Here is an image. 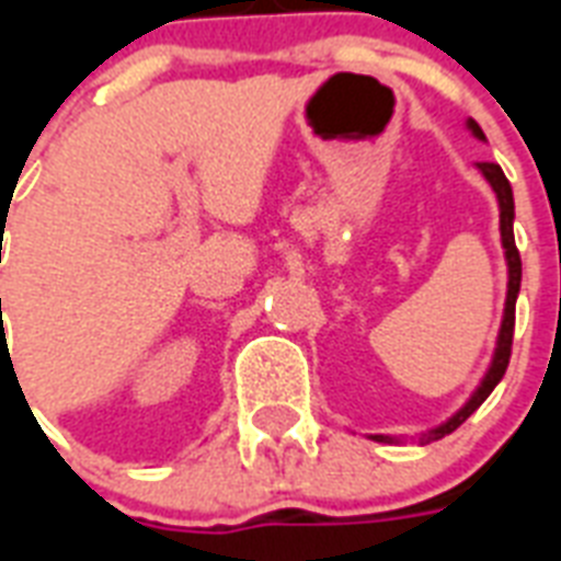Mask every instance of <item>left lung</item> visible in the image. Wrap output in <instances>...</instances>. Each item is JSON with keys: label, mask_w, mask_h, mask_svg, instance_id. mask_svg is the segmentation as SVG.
Masks as SVG:
<instances>
[{"label": "left lung", "mask_w": 561, "mask_h": 561, "mask_svg": "<svg viewBox=\"0 0 561 561\" xmlns=\"http://www.w3.org/2000/svg\"><path fill=\"white\" fill-rule=\"evenodd\" d=\"M466 127L471 130V136H478L480 142H486V136L480 130V125L474 118L466 122ZM480 174L486 178V183L492 186L497 197V209H501V244H504V255H506V273H510V282H506V306H504V320H501V332H497V343H495V355H492V364H489L486 375H483V381L478 383V390L471 392V399L462 404L457 413H454L448 422L443 425H436L434 431H427L422 434V443H431V439H443L445 434H451L457 427L466 422V419L474 413V410L489 399V392L495 390L497 381L504 378L506 367H510V355H513V332H515V299H518V290H522V255H518V247H515V236H513V220H515V201H513V186H510V180L504 178V171L497 162H478ZM378 443H383L387 436H373Z\"/></svg>", "instance_id": "left-lung-1"}]
</instances>
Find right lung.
Masks as SVG:
<instances>
[{"mask_svg": "<svg viewBox=\"0 0 561 561\" xmlns=\"http://www.w3.org/2000/svg\"><path fill=\"white\" fill-rule=\"evenodd\" d=\"M0 302H2V299H0Z\"/></svg>", "mask_w": 561, "mask_h": 561, "instance_id": "add662e5", "label": "right lung"}]
</instances>
